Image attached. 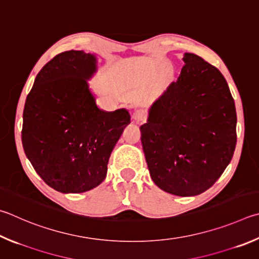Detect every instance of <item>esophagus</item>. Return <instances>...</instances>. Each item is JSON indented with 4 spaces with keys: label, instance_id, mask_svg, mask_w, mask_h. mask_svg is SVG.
Instances as JSON below:
<instances>
[{
    "label": "esophagus",
    "instance_id": "obj_1",
    "mask_svg": "<svg viewBox=\"0 0 259 259\" xmlns=\"http://www.w3.org/2000/svg\"><path fill=\"white\" fill-rule=\"evenodd\" d=\"M146 117H147V114H146V111L144 110H136L133 114V119L136 122H144L146 120Z\"/></svg>",
    "mask_w": 259,
    "mask_h": 259
}]
</instances>
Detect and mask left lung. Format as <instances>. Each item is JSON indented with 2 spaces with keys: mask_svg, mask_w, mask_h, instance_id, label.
Returning a JSON list of instances; mask_svg holds the SVG:
<instances>
[{
  "mask_svg": "<svg viewBox=\"0 0 259 259\" xmlns=\"http://www.w3.org/2000/svg\"><path fill=\"white\" fill-rule=\"evenodd\" d=\"M182 60L178 80L150 106L140 131L155 185L187 197L209 189L231 162L237 113L219 69L192 53Z\"/></svg>",
  "mask_w": 259,
  "mask_h": 259,
  "instance_id": "8db88e82",
  "label": "left lung"
}]
</instances>
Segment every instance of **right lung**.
<instances>
[{
  "label": "right lung",
  "mask_w": 259,
  "mask_h": 259,
  "mask_svg": "<svg viewBox=\"0 0 259 259\" xmlns=\"http://www.w3.org/2000/svg\"><path fill=\"white\" fill-rule=\"evenodd\" d=\"M97 59L83 51L54 56L28 94L22 146L38 176L56 191L78 194L104 181L117 140L130 123L128 110H101L88 80Z\"/></svg>",
  "instance_id": "1"
}]
</instances>
